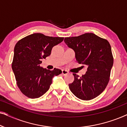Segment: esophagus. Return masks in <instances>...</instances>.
I'll use <instances>...</instances> for the list:
<instances>
[{
  "label": "esophagus",
  "mask_w": 127,
  "mask_h": 127,
  "mask_svg": "<svg viewBox=\"0 0 127 127\" xmlns=\"http://www.w3.org/2000/svg\"><path fill=\"white\" fill-rule=\"evenodd\" d=\"M69 73V72L68 71L66 70H64V69H63V70H62V74H63V75H66L67 74Z\"/></svg>",
  "instance_id": "obj_1"
}]
</instances>
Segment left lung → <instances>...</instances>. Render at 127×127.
I'll use <instances>...</instances> for the list:
<instances>
[{
    "mask_svg": "<svg viewBox=\"0 0 127 127\" xmlns=\"http://www.w3.org/2000/svg\"><path fill=\"white\" fill-rule=\"evenodd\" d=\"M64 41L75 52L77 62L87 66L86 73L79 77L73 73L74 81L69 89L78 98L89 100L96 98L106 87L113 65L110 43L93 33L65 37Z\"/></svg>",
    "mask_w": 127,
    "mask_h": 127,
    "instance_id": "8db88e82",
    "label": "left lung"
}]
</instances>
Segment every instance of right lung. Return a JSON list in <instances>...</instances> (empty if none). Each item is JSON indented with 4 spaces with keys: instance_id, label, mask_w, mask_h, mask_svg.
<instances>
[{
    "instance_id": "right-lung-1",
    "label": "right lung",
    "mask_w": 127,
    "mask_h": 127,
    "mask_svg": "<svg viewBox=\"0 0 127 127\" xmlns=\"http://www.w3.org/2000/svg\"><path fill=\"white\" fill-rule=\"evenodd\" d=\"M64 39L37 33L26 36L16 43L11 66L17 86L26 96L34 99L42 96L50 88L54 76L62 73L59 69H43L40 64L42 59L51 54L53 47Z\"/></svg>"
}]
</instances>
